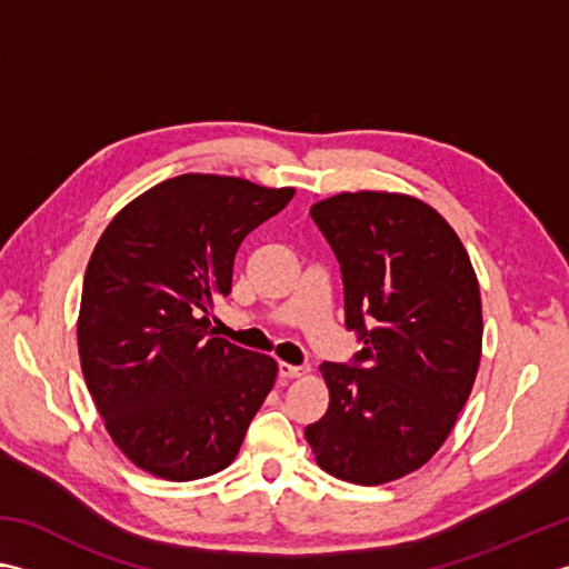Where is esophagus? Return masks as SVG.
Instances as JSON below:
<instances>
[{
	"instance_id": "obj_1",
	"label": "esophagus",
	"mask_w": 569,
	"mask_h": 569,
	"mask_svg": "<svg viewBox=\"0 0 569 569\" xmlns=\"http://www.w3.org/2000/svg\"><path fill=\"white\" fill-rule=\"evenodd\" d=\"M306 375H310L308 367L281 362V377H286V380H298V377H306Z\"/></svg>"
}]
</instances>
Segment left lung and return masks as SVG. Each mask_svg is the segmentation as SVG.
I'll return each instance as SVG.
<instances>
[{"instance_id":"8db88e82","label":"left lung","mask_w":569,"mask_h":569,"mask_svg":"<svg viewBox=\"0 0 569 569\" xmlns=\"http://www.w3.org/2000/svg\"><path fill=\"white\" fill-rule=\"evenodd\" d=\"M336 251L358 367L322 362L330 405L306 441L340 481L380 486L425 466L469 399L483 345L481 288L459 233L399 192H340L310 207Z\"/></svg>"}]
</instances>
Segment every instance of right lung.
Segmentation results:
<instances>
[{
	"label": "right lung",
	"instance_id": "add662e5",
	"mask_svg": "<svg viewBox=\"0 0 569 569\" xmlns=\"http://www.w3.org/2000/svg\"><path fill=\"white\" fill-rule=\"evenodd\" d=\"M293 187L189 172L122 207L88 261L78 358L116 447L164 481H194L237 459L278 362L211 328L231 293L243 237Z\"/></svg>",
	"mask_w": 569,
	"mask_h": 569
}]
</instances>
